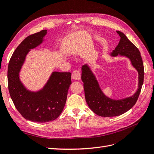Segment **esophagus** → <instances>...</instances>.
<instances>
[{
	"instance_id": "esophagus-1",
	"label": "esophagus",
	"mask_w": 154,
	"mask_h": 154,
	"mask_svg": "<svg viewBox=\"0 0 154 154\" xmlns=\"http://www.w3.org/2000/svg\"><path fill=\"white\" fill-rule=\"evenodd\" d=\"M81 78V74L79 71H74L72 73V78L73 80H79Z\"/></svg>"
}]
</instances>
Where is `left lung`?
Here are the masks:
<instances>
[{
  "mask_svg": "<svg viewBox=\"0 0 154 154\" xmlns=\"http://www.w3.org/2000/svg\"><path fill=\"white\" fill-rule=\"evenodd\" d=\"M121 37L119 42L111 56L118 54L128 58L139 74V87L135 94L127 98L115 100L104 95L94 74L87 65L82 66V80L83 82L85 100L94 112L102 117H113L124 114L136 104L141 92L144 80V66L141 53L122 32L117 31Z\"/></svg>",
  "mask_w": 154,
  "mask_h": 154,
  "instance_id": "8db88e82",
  "label": "left lung"
}]
</instances>
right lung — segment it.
<instances>
[{"label":"right lung","mask_w":154,"mask_h":154,"mask_svg":"<svg viewBox=\"0 0 154 154\" xmlns=\"http://www.w3.org/2000/svg\"><path fill=\"white\" fill-rule=\"evenodd\" d=\"M47 30L31 35L14 51L8 64V89L16 109L26 119L45 123L57 119L66 105L71 84V72H53L42 89L36 92L27 91L19 79V72L30 49L43 42Z\"/></svg>","instance_id":"add662e5"}]
</instances>
